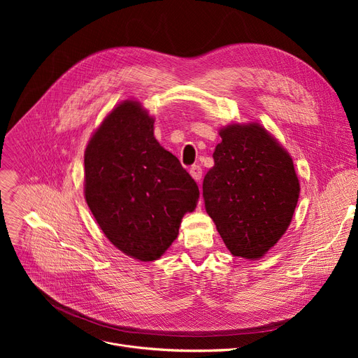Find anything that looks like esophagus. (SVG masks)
<instances>
[{
	"instance_id": "1",
	"label": "esophagus",
	"mask_w": 358,
	"mask_h": 358,
	"mask_svg": "<svg viewBox=\"0 0 358 358\" xmlns=\"http://www.w3.org/2000/svg\"><path fill=\"white\" fill-rule=\"evenodd\" d=\"M190 174H192V177H193L196 181H200V180H201V174H203L201 166H200V165H193V166L190 168Z\"/></svg>"
}]
</instances>
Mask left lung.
Listing matches in <instances>:
<instances>
[{
    "label": "left lung",
    "instance_id": "obj_1",
    "mask_svg": "<svg viewBox=\"0 0 358 358\" xmlns=\"http://www.w3.org/2000/svg\"><path fill=\"white\" fill-rule=\"evenodd\" d=\"M219 135L215 166L203 180L206 212L235 257L257 259L283 236L300 185L290 155L258 123Z\"/></svg>",
    "mask_w": 358,
    "mask_h": 358
}]
</instances>
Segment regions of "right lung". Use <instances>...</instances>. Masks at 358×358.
Wrapping results in <instances>:
<instances>
[{
  "label": "right lung",
  "instance_id": "1",
  "mask_svg": "<svg viewBox=\"0 0 358 358\" xmlns=\"http://www.w3.org/2000/svg\"><path fill=\"white\" fill-rule=\"evenodd\" d=\"M85 200L108 241L141 261L159 258L193 212L199 187L154 136L136 101L119 104L88 142Z\"/></svg>",
  "mask_w": 358,
  "mask_h": 358
}]
</instances>
